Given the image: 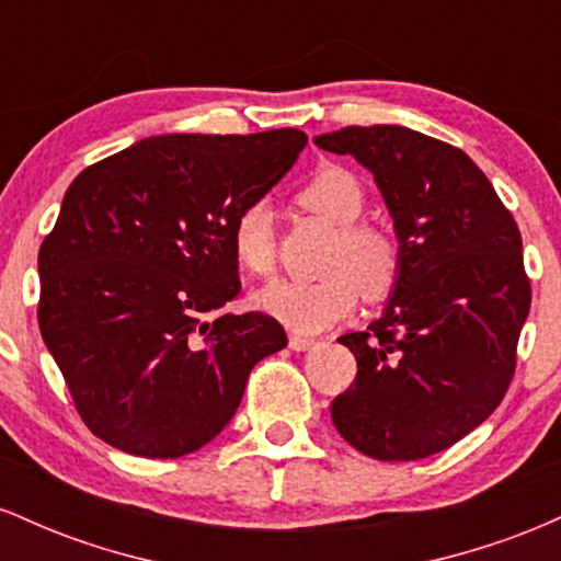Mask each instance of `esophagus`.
<instances>
[{
	"label": "esophagus",
	"mask_w": 561,
	"mask_h": 561,
	"mask_svg": "<svg viewBox=\"0 0 561 561\" xmlns=\"http://www.w3.org/2000/svg\"><path fill=\"white\" fill-rule=\"evenodd\" d=\"M313 345H317V340L300 337V334H289V347H293V351H308V347Z\"/></svg>",
	"instance_id": "esophagus-1"
}]
</instances>
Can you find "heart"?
Returning a JSON list of instances; mask_svg holds the SVG:
<instances>
[{
	"instance_id": "1",
	"label": "heart",
	"mask_w": 561,
	"mask_h": 561,
	"mask_svg": "<svg viewBox=\"0 0 561 561\" xmlns=\"http://www.w3.org/2000/svg\"><path fill=\"white\" fill-rule=\"evenodd\" d=\"M300 205L337 227L327 276L317 282L276 279L255 293V306L300 334H313L351 317L358 298L379 302L398 287L403 274L401 244L375 224H362L366 192L356 173L330 165L302 184ZM231 253L253 276H268L276 266L272 205L253 199L231 221Z\"/></svg>"
}]
</instances>
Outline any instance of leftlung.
I'll use <instances>...</instances> for the list:
<instances>
[{"instance_id": "left-lung-1", "label": "left lung", "mask_w": 561, "mask_h": 561, "mask_svg": "<svg viewBox=\"0 0 561 561\" xmlns=\"http://www.w3.org/2000/svg\"><path fill=\"white\" fill-rule=\"evenodd\" d=\"M375 173L403 253L382 319L340 337L356 379L332 422L379 461H416L472 433L504 401L530 311L517 221L467 152L403 126L317 139Z\"/></svg>"}]
</instances>
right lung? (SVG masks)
Listing matches in <instances>:
<instances>
[{"label":"right lung","instance_id":"1","mask_svg":"<svg viewBox=\"0 0 561 561\" xmlns=\"http://www.w3.org/2000/svg\"><path fill=\"white\" fill-rule=\"evenodd\" d=\"M298 128L169 134L83 169L38 250V330L100 440L179 459L227 427L250 371L287 345L240 293L231 221L295 163Z\"/></svg>","mask_w":561,"mask_h":561}]
</instances>
